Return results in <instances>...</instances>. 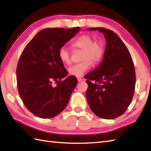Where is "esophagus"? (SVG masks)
<instances>
[{"label":"esophagus","instance_id":"esophagus-1","mask_svg":"<svg viewBox=\"0 0 151 151\" xmlns=\"http://www.w3.org/2000/svg\"><path fill=\"white\" fill-rule=\"evenodd\" d=\"M77 81L78 82H81L82 81V78H81V77H77Z\"/></svg>","mask_w":151,"mask_h":151}]
</instances>
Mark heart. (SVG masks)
<instances>
[{
	"label": "heart",
	"mask_w": 151,
	"mask_h": 151,
	"mask_svg": "<svg viewBox=\"0 0 151 151\" xmlns=\"http://www.w3.org/2000/svg\"><path fill=\"white\" fill-rule=\"evenodd\" d=\"M74 49H82L81 62L74 64L68 68L70 75L80 77L90 69L92 63L97 64L101 62L104 55L103 44L99 40H93L89 34H82L71 43ZM58 57L61 62L65 64L70 63V52L65 46L60 47Z\"/></svg>",
	"instance_id": "1"
}]
</instances>
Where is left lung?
Instances as JSON below:
<instances>
[{"label":"left lung","instance_id":"obj_1","mask_svg":"<svg viewBox=\"0 0 151 151\" xmlns=\"http://www.w3.org/2000/svg\"><path fill=\"white\" fill-rule=\"evenodd\" d=\"M104 35L106 41L102 62L85 76L86 99L97 117L111 119L126 111L132 102L136 84L134 63L127 46L112 30L89 28Z\"/></svg>","mask_w":151,"mask_h":151}]
</instances>
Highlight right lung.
<instances>
[{
	"mask_svg": "<svg viewBox=\"0 0 151 151\" xmlns=\"http://www.w3.org/2000/svg\"><path fill=\"white\" fill-rule=\"evenodd\" d=\"M81 30L45 28L25 47L17 67L19 93L25 106L34 115L49 119L61 113L77 84L58 57V51ZM64 79L63 80V78ZM54 81L57 84L52 86Z\"/></svg>",
	"mask_w": 151,
	"mask_h": 151,
	"instance_id": "obj_1",
	"label": "right lung"
}]
</instances>
